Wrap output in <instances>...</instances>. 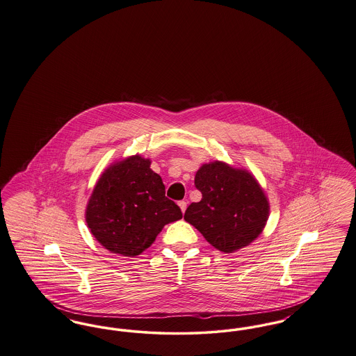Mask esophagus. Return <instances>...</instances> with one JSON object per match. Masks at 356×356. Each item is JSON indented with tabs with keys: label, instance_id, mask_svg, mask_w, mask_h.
<instances>
[{
	"label": "esophagus",
	"instance_id": "obj_1",
	"mask_svg": "<svg viewBox=\"0 0 356 356\" xmlns=\"http://www.w3.org/2000/svg\"><path fill=\"white\" fill-rule=\"evenodd\" d=\"M178 206H179V207H181V211H182V213H185L186 207H187V202L179 201V202H178Z\"/></svg>",
	"mask_w": 356,
	"mask_h": 356
}]
</instances>
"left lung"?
Returning <instances> with one entry per match:
<instances>
[{
	"label": "left lung",
	"instance_id": "left-lung-1",
	"mask_svg": "<svg viewBox=\"0 0 356 356\" xmlns=\"http://www.w3.org/2000/svg\"><path fill=\"white\" fill-rule=\"evenodd\" d=\"M200 202L191 203L185 220L222 252H234L259 236L270 206L252 174L225 162L204 163L195 174Z\"/></svg>",
	"mask_w": 356,
	"mask_h": 356
}]
</instances>
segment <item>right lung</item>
<instances>
[{
    "mask_svg": "<svg viewBox=\"0 0 356 356\" xmlns=\"http://www.w3.org/2000/svg\"><path fill=\"white\" fill-rule=\"evenodd\" d=\"M152 161L133 155L113 163L94 186L86 206V223L108 251L136 257L150 248L163 226L182 218L166 198L162 178Z\"/></svg>",
    "mask_w": 356,
    "mask_h": 356,
    "instance_id": "1",
    "label": "right lung"
}]
</instances>
